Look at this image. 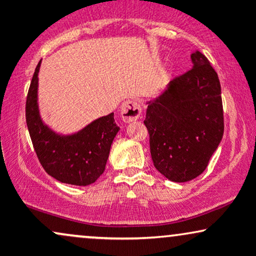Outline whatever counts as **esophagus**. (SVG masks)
Listing matches in <instances>:
<instances>
[{
    "label": "esophagus",
    "mask_w": 256,
    "mask_h": 256,
    "mask_svg": "<svg viewBox=\"0 0 256 256\" xmlns=\"http://www.w3.org/2000/svg\"><path fill=\"white\" fill-rule=\"evenodd\" d=\"M120 116H122V122H134L140 118V106L137 101L134 100H126L122 102V110H120Z\"/></svg>",
    "instance_id": "34e87169"
}]
</instances>
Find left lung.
<instances>
[{
    "instance_id": "1",
    "label": "left lung",
    "mask_w": 256,
    "mask_h": 256,
    "mask_svg": "<svg viewBox=\"0 0 256 256\" xmlns=\"http://www.w3.org/2000/svg\"><path fill=\"white\" fill-rule=\"evenodd\" d=\"M192 70L148 102L144 120L155 168L177 183L204 171L224 134L218 74L200 52H192Z\"/></svg>"
}]
</instances>
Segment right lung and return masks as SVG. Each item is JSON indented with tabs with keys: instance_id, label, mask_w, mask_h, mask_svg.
Instances as JSON below:
<instances>
[{
	"instance_id": "1",
	"label": "right lung",
	"mask_w": 256,
	"mask_h": 256,
	"mask_svg": "<svg viewBox=\"0 0 256 256\" xmlns=\"http://www.w3.org/2000/svg\"><path fill=\"white\" fill-rule=\"evenodd\" d=\"M38 62L26 98V124L40 165L61 183L85 186L106 168L110 146L119 131L114 113L94 120L77 134L62 136L43 124L38 110Z\"/></svg>"
}]
</instances>
